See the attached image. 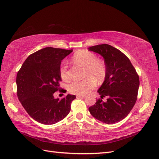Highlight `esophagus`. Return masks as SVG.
Wrapping results in <instances>:
<instances>
[{"mask_svg": "<svg viewBox=\"0 0 159 159\" xmlns=\"http://www.w3.org/2000/svg\"><path fill=\"white\" fill-rule=\"evenodd\" d=\"M77 98H82V99H84L85 98V95H77Z\"/></svg>", "mask_w": 159, "mask_h": 159, "instance_id": "34e87169", "label": "esophagus"}]
</instances>
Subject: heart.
Returning <instances> with one entry per match:
<instances>
[{"mask_svg": "<svg viewBox=\"0 0 159 159\" xmlns=\"http://www.w3.org/2000/svg\"><path fill=\"white\" fill-rule=\"evenodd\" d=\"M74 62L85 67L84 76L87 77L80 81H74L69 84V92L82 95L87 94L96 86V80L102 81L106 76L107 69L104 62L98 60V56L88 50H80L75 52L73 57ZM60 75L64 81H68L70 75L68 71V64L63 61L60 68Z\"/></svg>", "mask_w": 159, "mask_h": 159, "instance_id": "obj_1", "label": "heart"}]
</instances>
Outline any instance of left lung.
I'll list each match as a JSON object with an SVG mask.
<instances>
[{"label":"left lung","instance_id":"8db88e82","mask_svg":"<svg viewBox=\"0 0 159 159\" xmlns=\"http://www.w3.org/2000/svg\"><path fill=\"white\" fill-rule=\"evenodd\" d=\"M104 58L107 73L98 92L101 95L95 105L89 107L90 113L103 123L114 124L125 118L136 103L139 77L128 57L109 44L89 48ZM107 97V102L102 99Z\"/></svg>","mask_w":159,"mask_h":159}]
</instances>
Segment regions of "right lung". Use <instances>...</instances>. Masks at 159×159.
<instances>
[{"label": "right lung", "instance_id": "obj_1", "mask_svg": "<svg viewBox=\"0 0 159 159\" xmlns=\"http://www.w3.org/2000/svg\"><path fill=\"white\" fill-rule=\"evenodd\" d=\"M72 51L46 47L28 56L18 71V98L28 114L40 123L55 124L70 111L75 95L68 94L59 99L54 93L61 91V60Z\"/></svg>", "mask_w": 159, "mask_h": 159}]
</instances>
